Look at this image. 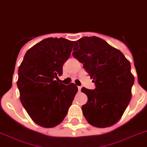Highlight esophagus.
<instances>
[{"mask_svg": "<svg viewBox=\"0 0 147 147\" xmlns=\"http://www.w3.org/2000/svg\"><path fill=\"white\" fill-rule=\"evenodd\" d=\"M81 88H82V87H81V86H78V90H79V91H81Z\"/></svg>", "mask_w": 147, "mask_h": 147, "instance_id": "esophagus-1", "label": "esophagus"}]
</instances>
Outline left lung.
<instances>
[{"label": "left lung", "mask_w": 147, "mask_h": 147, "mask_svg": "<svg viewBox=\"0 0 147 147\" xmlns=\"http://www.w3.org/2000/svg\"><path fill=\"white\" fill-rule=\"evenodd\" d=\"M73 56L83 65L96 88H82L88 96L82 106L88 123L106 128L116 123L123 115L131 97L135 78L131 65L122 53L96 36L76 41Z\"/></svg>", "instance_id": "1"}]
</instances>
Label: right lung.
I'll return each instance as SVG.
<instances>
[{
	"mask_svg": "<svg viewBox=\"0 0 147 147\" xmlns=\"http://www.w3.org/2000/svg\"><path fill=\"white\" fill-rule=\"evenodd\" d=\"M74 41L47 38L29 49L18 68L17 86L24 108L36 124L52 128L63 121L78 88L56 81Z\"/></svg>",
	"mask_w": 147,
	"mask_h": 147,
	"instance_id": "add662e5",
	"label": "right lung"
}]
</instances>
